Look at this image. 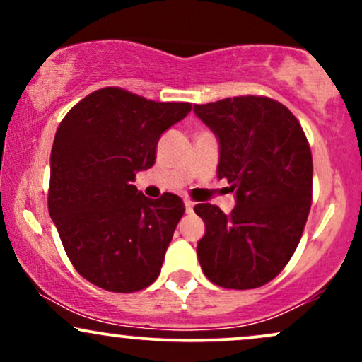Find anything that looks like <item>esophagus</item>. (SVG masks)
Returning <instances> with one entry per match:
<instances>
[{
	"instance_id": "34e87169",
	"label": "esophagus",
	"mask_w": 362,
	"mask_h": 362,
	"mask_svg": "<svg viewBox=\"0 0 362 362\" xmlns=\"http://www.w3.org/2000/svg\"><path fill=\"white\" fill-rule=\"evenodd\" d=\"M185 211H187V213H192V211H194V201H190V199H185Z\"/></svg>"
}]
</instances>
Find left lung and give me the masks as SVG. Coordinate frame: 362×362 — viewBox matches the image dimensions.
I'll return each mask as SVG.
<instances>
[{"instance_id": "8db88e82", "label": "left lung", "mask_w": 362, "mask_h": 362, "mask_svg": "<svg viewBox=\"0 0 362 362\" xmlns=\"http://www.w3.org/2000/svg\"><path fill=\"white\" fill-rule=\"evenodd\" d=\"M219 138L218 177L236 190L224 214L201 202L197 243L202 272L226 289H255L279 276L300 243L311 207L313 160L300 120L262 95H242L194 105Z\"/></svg>"}]
</instances>
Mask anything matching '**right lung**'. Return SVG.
Here are the masks:
<instances>
[{
    "label": "right lung",
    "mask_w": 362,
    "mask_h": 362,
    "mask_svg": "<svg viewBox=\"0 0 362 362\" xmlns=\"http://www.w3.org/2000/svg\"><path fill=\"white\" fill-rule=\"evenodd\" d=\"M189 102H155L119 86L86 95L57 127L49 214L80 276L112 293H136L160 276L184 201L148 199L132 185Z\"/></svg>",
    "instance_id": "right-lung-1"
}]
</instances>
